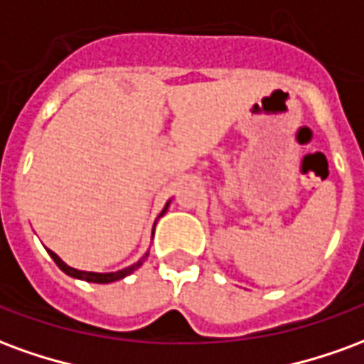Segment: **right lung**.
Wrapping results in <instances>:
<instances>
[{
  "label": "right lung",
  "mask_w": 364,
  "mask_h": 364,
  "mask_svg": "<svg viewBox=\"0 0 364 364\" xmlns=\"http://www.w3.org/2000/svg\"><path fill=\"white\" fill-rule=\"evenodd\" d=\"M167 206H169V203H167L166 208L161 210V214H159V216H164V214H166ZM48 253H50V257L54 259V263H56V265H58V267L62 269V271H64L66 274L74 277V279H82V281H87V282H99V284H107V282H114V281H120V279H124L127 274L134 273L136 269L140 267L144 261H146V257H148V253H146L142 259L136 261L134 265H130V267H127V269H120V271H114V273H91V271H77V269L70 267V265H66V263L60 259L56 253L50 252V250H48Z\"/></svg>",
  "instance_id": "add662e5"
}]
</instances>
